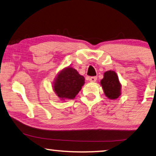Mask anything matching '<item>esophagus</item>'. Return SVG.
Returning a JSON list of instances; mask_svg holds the SVG:
<instances>
[{"instance_id":"esophagus-1","label":"esophagus","mask_w":156,"mask_h":156,"mask_svg":"<svg viewBox=\"0 0 156 156\" xmlns=\"http://www.w3.org/2000/svg\"><path fill=\"white\" fill-rule=\"evenodd\" d=\"M97 78L95 77V76H93V77H90L89 78H88V80H90V82H92V83H94L96 82Z\"/></svg>"}]
</instances>
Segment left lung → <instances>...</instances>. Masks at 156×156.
Segmentation results:
<instances>
[{
    "mask_svg": "<svg viewBox=\"0 0 156 156\" xmlns=\"http://www.w3.org/2000/svg\"><path fill=\"white\" fill-rule=\"evenodd\" d=\"M100 85L106 97L109 99H118L121 94L122 85L114 71H106L100 81Z\"/></svg>",
    "mask_w": 156,
    "mask_h": 156,
    "instance_id": "left-lung-1",
    "label": "left lung"
}]
</instances>
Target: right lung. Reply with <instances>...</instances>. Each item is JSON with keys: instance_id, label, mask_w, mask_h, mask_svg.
<instances>
[{"instance_id": "obj_1", "label": "right lung", "mask_w": 156, "mask_h": 156, "mask_svg": "<svg viewBox=\"0 0 156 156\" xmlns=\"http://www.w3.org/2000/svg\"><path fill=\"white\" fill-rule=\"evenodd\" d=\"M85 84V78L73 67L62 69L55 78L52 88L61 100L73 99Z\"/></svg>"}]
</instances>
